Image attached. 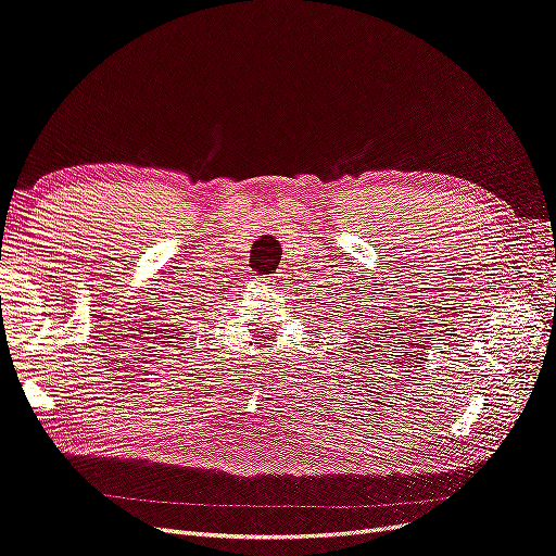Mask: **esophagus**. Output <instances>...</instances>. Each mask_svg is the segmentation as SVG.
Returning a JSON list of instances; mask_svg holds the SVG:
<instances>
[{"instance_id":"esophagus-1","label":"esophagus","mask_w":556,"mask_h":556,"mask_svg":"<svg viewBox=\"0 0 556 556\" xmlns=\"http://www.w3.org/2000/svg\"><path fill=\"white\" fill-rule=\"evenodd\" d=\"M256 281H258L261 286H275V283H279V281H281V275H270V277H256Z\"/></svg>"}]
</instances>
